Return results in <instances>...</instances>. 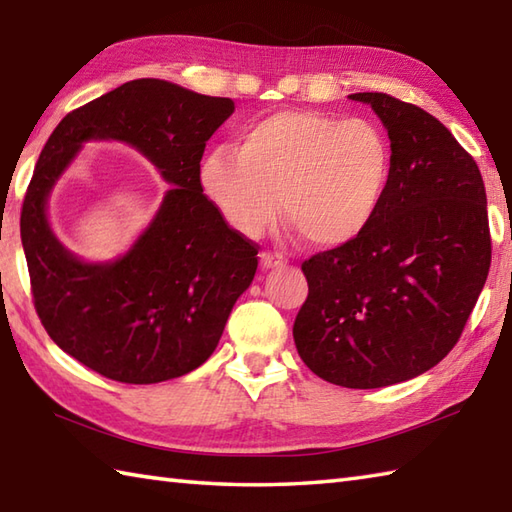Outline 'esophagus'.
I'll return each mask as SVG.
<instances>
[{
    "label": "esophagus",
    "instance_id": "1",
    "mask_svg": "<svg viewBox=\"0 0 512 512\" xmlns=\"http://www.w3.org/2000/svg\"><path fill=\"white\" fill-rule=\"evenodd\" d=\"M259 257H262V259H259V262H262V268H264V270L284 266V257L277 255V253H270V250H266V253H262Z\"/></svg>",
    "mask_w": 512,
    "mask_h": 512
}]
</instances>
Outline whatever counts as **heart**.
<instances>
[{"label":"heart","instance_id":"b5f03b06","mask_svg":"<svg viewBox=\"0 0 512 512\" xmlns=\"http://www.w3.org/2000/svg\"><path fill=\"white\" fill-rule=\"evenodd\" d=\"M391 145L365 118L279 110L246 127L235 151L204 158V193L237 233L257 237L284 213L303 242L339 248L361 237L391 182Z\"/></svg>","mask_w":512,"mask_h":512}]
</instances>
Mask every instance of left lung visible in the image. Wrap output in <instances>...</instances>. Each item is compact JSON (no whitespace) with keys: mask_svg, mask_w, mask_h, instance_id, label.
<instances>
[{"mask_svg":"<svg viewBox=\"0 0 512 512\" xmlns=\"http://www.w3.org/2000/svg\"><path fill=\"white\" fill-rule=\"evenodd\" d=\"M372 105L391 143V182L354 242L301 264L292 336L319 378L376 389L416 378L460 341L491 268L482 173L438 118L383 92Z\"/></svg>","mask_w":512,"mask_h":512,"instance_id":"left-lung-1","label":"left lung"}]
</instances>
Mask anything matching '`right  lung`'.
Listing matches in <instances>:
<instances>
[{"label":"right lung","instance_id":"add662e5","mask_svg":"<svg viewBox=\"0 0 512 512\" xmlns=\"http://www.w3.org/2000/svg\"><path fill=\"white\" fill-rule=\"evenodd\" d=\"M235 103L160 79H136L70 112L37 160L21 206L35 310L63 352L96 374L151 385L213 354L237 297L257 270V244L202 193L206 140ZM88 139H123L172 189L146 233L116 263L85 265L47 224V195Z\"/></svg>","mask_w":512,"mask_h":512}]
</instances>
